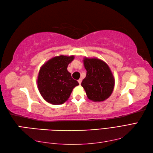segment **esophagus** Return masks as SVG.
Returning <instances> with one entry per match:
<instances>
[{
  "mask_svg": "<svg viewBox=\"0 0 153 153\" xmlns=\"http://www.w3.org/2000/svg\"><path fill=\"white\" fill-rule=\"evenodd\" d=\"M78 82H79V84H81V82H82V79H80L79 80H78Z\"/></svg>",
  "mask_w": 153,
  "mask_h": 153,
  "instance_id": "esophagus-1",
  "label": "esophagus"
}]
</instances>
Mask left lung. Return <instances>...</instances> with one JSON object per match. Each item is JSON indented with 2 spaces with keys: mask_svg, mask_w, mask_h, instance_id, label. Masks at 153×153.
I'll list each match as a JSON object with an SVG mask.
<instances>
[{
  "mask_svg": "<svg viewBox=\"0 0 153 153\" xmlns=\"http://www.w3.org/2000/svg\"><path fill=\"white\" fill-rule=\"evenodd\" d=\"M83 61L87 73L81 85L89 100L94 102L104 101L112 94L115 84L109 66L98 58L85 57Z\"/></svg>",
  "mask_w": 153,
  "mask_h": 153,
  "instance_id": "obj_1",
  "label": "left lung"
}]
</instances>
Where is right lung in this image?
<instances>
[{
    "instance_id": "add662e5",
    "label": "right lung",
    "mask_w": 153,
    "mask_h": 153,
    "mask_svg": "<svg viewBox=\"0 0 153 153\" xmlns=\"http://www.w3.org/2000/svg\"><path fill=\"white\" fill-rule=\"evenodd\" d=\"M74 58V56H55L41 68L37 80L38 88L40 94L48 103L55 105L64 103L73 88L79 85L67 69Z\"/></svg>"
}]
</instances>
